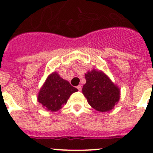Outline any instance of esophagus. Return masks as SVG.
Returning <instances> with one entry per match:
<instances>
[{"mask_svg": "<svg viewBox=\"0 0 153 153\" xmlns=\"http://www.w3.org/2000/svg\"><path fill=\"white\" fill-rule=\"evenodd\" d=\"M77 89H78V90H79V91H81V89H82V86H81V85H78V86H77Z\"/></svg>", "mask_w": 153, "mask_h": 153, "instance_id": "obj_1", "label": "esophagus"}]
</instances>
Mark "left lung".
Returning a JSON list of instances; mask_svg holds the SVG:
<instances>
[{
    "mask_svg": "<svg viewBox=\"0 0 153 153\" xmlns=\"http://www.w3.org/2000/svg\"><path fill=\"white\" fill-rule=\"evenodd\" d=\"M86 83L82 92L88 103L96 111L106 112L114 108L120 98V90L101 70H91L85 74Z\"/></svg>",
    "mask_w": 153,
    "mask_h": 153,
    "instance_id": "1",
    "label": "left lung"
}]
</instances>
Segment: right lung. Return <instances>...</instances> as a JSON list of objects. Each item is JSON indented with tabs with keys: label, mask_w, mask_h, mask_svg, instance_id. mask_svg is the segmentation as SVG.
I'll list each match as a JSON object with an SVG mask.
<instances>
[{
	"label": "right lung",
	"mask_w": 153,
	"mask_h": 153,
	"mask_svg": "<svg viewBox=\"0 0 153 153\" xmlns=\"http://www.w3.org/2000/svg\"><path fill=\"white\" fill-rule=\"evenodd\" d=\"M78 91L68 81L61 78L58 72H53L48 75L39 91L37 100L46 110L57 111L67 103L72 93Z\"/></svg>",
	"instance_id": "right-lung-1"
}]
</instances>
